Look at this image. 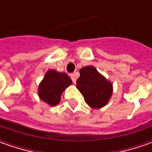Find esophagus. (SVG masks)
<instances>
[{
	"label": "esophagus",
	"instance_id": "1",
	"mask_svg": "<svg viewBox=\"0 0 152 152\" xmlns=\"http://www.w3.org/2000/svg\"><path fill=\"white\" fill-rule=\"evenodd\" d=\"M76 78H77V74H76V73L71 74V79H72V80H73V82L74 84L76 83Z\"/></svg>",
	"mask_w": 152,
	"mask_h": 152
}]
</instances>
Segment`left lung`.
Returning a JSON list of instances; mask_svg holds the SVG:
<instances>
[{"label":"left lung","instance_id":"1","mask_svg":"<svg viewBox=\"0 0 152 152\" xmlns=\"http://www.w3.org/2000/svg\"><path fill=\"white\" fill-rule=\"evenodd\" d=\"M77 89L84 96L89 107L99 109L107 104L113 91V84L100 73L94 66H86L79 70Z\"/></svg>","mask_w":152,"mask_h":152}]
</instances>
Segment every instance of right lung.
Wrapping results in <instances>:
<instances>
[{
    "label": "right lung",
    "instance_id": "add662e5",
    "mask_svg": "<svg viewBox=\"0 0 152 152\" xmlns=\"http://www.w3.org/2000/svg\"><path fill=\"white\" fill-rule=\"evenodd\" d=\"M72 84L73 82L67 73L50 69L39 85L38 96L49 106L54 107L61 101L63 91Z\"/></svg>",
    "mask_w": 152,
    "mask_h": 152
}]
</instances>
